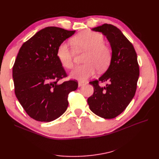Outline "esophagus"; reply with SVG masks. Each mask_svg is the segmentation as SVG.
I'll return each instance as SVG.
<instances>
[{
  "label": "esophagus",
  "mask_w": 159,
  "mask_h": 159,
  "mask_svg": "<svg viewBox=\"0 0 159 159\" xmlns=\"http://www.w3.org/2000/svg\"><path fill=\"white\" fill-rule=\"evenodd\" d=\"M84 84V82H83V81H78V85H79V87H80V86H82Z\"/></svg>",
  "instance_id": "esophagus-1"
}]
</instances>
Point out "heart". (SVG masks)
I'll list each match as a JSON object with an SVG mask.
<instances>
[{
    "label": "heart",
    "instance_id": "b5f03b06",
    "mask_svg": "<svg viewBox=\"0 0 159 159\" xmlns=\"http://www.w3.org/2000/svg\"><path fill=\"white\" fill-rule=\"evenodd\" d=\"M103 36L91 30L79 33L72 39V44L77 50L86 52L84 56L85 64L75 67L71 76L81 81L88 80L98 71L106 70L111 61L112 51L110 47L104 44ZM74 50L69 42H62L56 52V56L61 66L66 69L74 66Z\"/></svg>",
    "mask_w": 159,
    "mask_h": 159
}]
</instances>
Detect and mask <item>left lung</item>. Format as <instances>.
<instances>
[{
  "instance_id": "left-lung-1",
  "label": "left lung",
  "mask_w": 159,
  "mask_h": 159,
  "mask_svg": "<svg viewBox=\"0 0 159 159\" xmlns=\"http://www.w3.org/2000/svg\"><path fill=\"white\" fill-rule=\"evenodd\" d=\"M92 30L106 36L112 49V58L105 74L89 82L94 91L88 103L95 115L113 119L126 109L135 94L139 76L137 53L131 42L116 26L104 24ZM104 81L108 84L100 87L99 82Z\"/></svg>"
}]
</instances>
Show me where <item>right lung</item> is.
I'll return each instance as SVG.
<instances>
[{"label": "right lung", "instance_id": "right-lung-1", "mask_svg": "<svg viewBox=\"0 0 159 159\" xmlns=\"http://www.w3.org/2000/svg\"><path fill=\"white\" fill-rule=\"evenodd\" d=\"M75 33L50 26L38 32L19 50L12 68L14 92L23 109L36 121L50 122L68 108L69 93L78 87L70 80L56 56L61 43Z\"/></svg>", "mask_w": 159, "mask_h": 159}]
</instances>
